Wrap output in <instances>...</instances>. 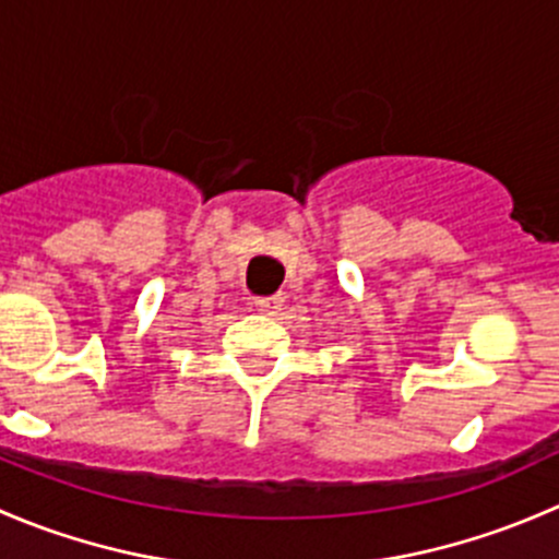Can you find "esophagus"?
<instances>
[{
  "instance_id": "1",
  "label": "esophagus",
  "mask_w": 559,
  "mask_h": 559,
  "mask_svg": "<svg viewBox=\"0 0 559 559\" xmlns=\"http://www.w3.org/2000/svg\"><path fill=\"white\" fill-rule=\"evenodd\" d=\"M253 306H257V311L267 313V316H275L281 311V306H284V297L281 295H273V297H257L253 300Z\"/></svg>"
}]
</instances>
